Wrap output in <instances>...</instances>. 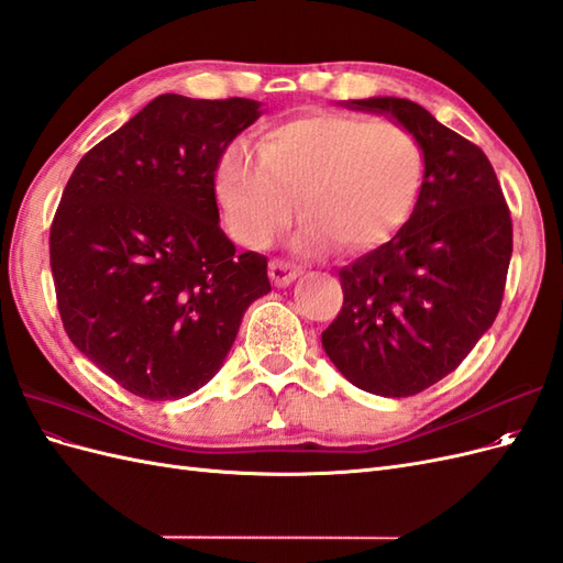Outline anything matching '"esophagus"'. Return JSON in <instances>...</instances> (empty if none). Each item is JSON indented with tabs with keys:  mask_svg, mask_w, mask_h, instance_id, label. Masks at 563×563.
Masks as SVG:
<instances>
[{
	"mask_svg": "<svg viewBox=\"0 0 563 563\" xmlns=\"http://www.w3.org/2000/svg\"><path fill=\"white\" fill-rule=\"evenodd\" d=\"M300 275V267H296L294 263H286V261H269V277L275 282V286H288L296 277Z\"/></svg>",
	"mask_w": 563,
	"mask_h": 563,
	"instance_id": "1",
	"label": "esophagus"
}]
</instances>
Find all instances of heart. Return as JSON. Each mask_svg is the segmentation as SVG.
<instances>
[{"label": "heart", "mask_w": 563, "mask_h": 563, "mask_svg": "<svg viewBox=\"0 0 563 563\" xmlns=\"http://www.w3.org/2000/svg\"><path fill=\"white\" fill-rule=\"evenodd\" d=\"M424 174L416 135L391 122L312 112L272 126L255 147H230L216 195L234 240L267 246L302 218L296 244L321 253H366L395 236L411 216Z\"/></svg>", "instance_id": "heart-1"}]
</instances>
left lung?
<instances>
[{
  "instance_id": "8db88e82",
  "label": "left lung",
  "mask_w": 563,
  "mask_h": 563,
  "mask_svg": "<svg viewBox=\"0 0 563 563\" xmlns=\"http://www.w3.org/2000/svg\"><path fill=\"white\" fill-rule=\"evenodd\" d=\"M416 135L424 176L391 240L338 272L343 308L321 345L343 376L380 397H411L460 366L503 305L512 218L488 157L406 98L350 100Z\"/></svg>"
}]
</instances>
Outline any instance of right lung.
<instances>
[{
  "instance_id": "right-lung-1",
  "label": "right lung",
  "mask_w": 563,
  "mask_h": 563,
  "mask_svg": "<svg viewBox=\"0 0 563 563\" xmlns=\"http://www.w3.org/2000/svg\"><path fill=\"white\" fill-rule=\"evenodd\" d=\"M261 117L249 98L157 96L93 145L51 223L56 302L75 347L131 395H192L223 366L267 258L236 255L216 172Z\"/></svg>"
}]
</instances>
